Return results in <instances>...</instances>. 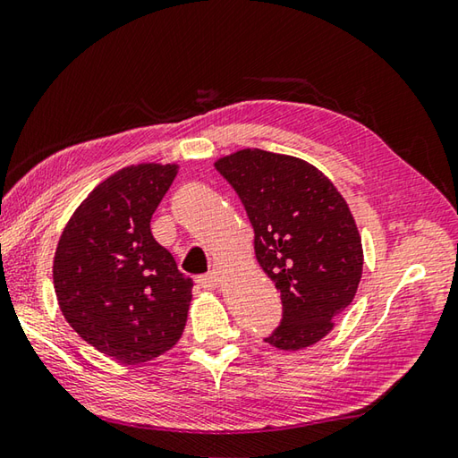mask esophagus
I'll return each mask as SVG.
<instances>
[{
	"label": "esophagus",
	"mask_w": 458,
	"mask_h": 458,
	"mask_svg": "<svg viewBox=\"0 0 458 458\" xmlns=\"http://www.w3.org/2000/svg\"><path fill=\"white\" fill-rule=\"evenodd\" d=\"M198 284L204 286V288H218V286H220V276H218V272L204 274V276L198 278Z\"/></svg>",
	"instance_id": "34e87169"
}]
</instances>
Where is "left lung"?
I'll return each instance as SVG.
<instances>
[{
	"mask_svg": "<svg viewBox=\"0 0 458 458\" xmlns=\"http://www.w3.org/2000/svg\"><path fill=\"white\" fill-rule=\"evenodd\" d=\"M214 168L230 182L254 228V254L280 290L282 322L264 343L302 351L335 328L354 301L364 266L351 206L306 160L244 148Z\"/></svg>",
	"mask_w": 458,
	"mask_h": 458,
	"instance_id": "obj_1",
	"label": "left lung"
}]
</instances>
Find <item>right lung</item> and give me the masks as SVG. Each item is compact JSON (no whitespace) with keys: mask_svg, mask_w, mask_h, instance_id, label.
I'll use <instances>...</instances> for the list:
<instances>
[{"mask_svg":"<svg viewBox=\"0 0 458 458\" xmlns=\"http://www.w3.org/2000/svg\"><path fill=\"white\" fill-rule=\"evenodd\" d=\"M178 170L142 162L112 174L73 210L57 240L52 270L64 318L122 364L162 356L186 328L194 282L149 230Z\"/></svg>","mask_w":458,"mask_h":458,"instance_id":"right-lung-1","label":"right lung"}]
</instances>
